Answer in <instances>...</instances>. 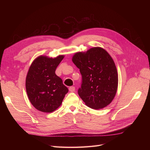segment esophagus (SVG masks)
<instances>
[{
  "label": "esophagus",
  "mask_w": 150,
  "mask_h": 150,
  "mask_svg": "<svg viewBox=\"0 0 150 150\" xmlns=\"http://www.w3.org/2000/svg\"><path fill=\"white\" fill-rule=\"evenodd\" d=\"M69 90L70 92H74L75 91V87L74 86H71V87H69Z\"/></svg>",
  "instance_id": "1"
}]
</instances>
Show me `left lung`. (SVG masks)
<instances>
[{
  "label": "left lung",
  "instance_id": "1",
  "mask_svg": "<svg viewBox=\"0 0 150 150\" xmlns=\"http://www.w3.org/2000/svg\"><path fill=\"white\" fill-rule=\"evenodd\" d=\"M72 61L79 69L82 84L78 94L85 104L100 110L114 99L118 85L115 63L109 53L100 47L74 54Z\"/></svg>",
  "mask_w": 150,
  "mask_h": 150
}]
</instances>
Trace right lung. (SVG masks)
I'll use <instances>...</instances> for the list:
<instances>
[{"label":"right lung","instance_id":"right-lung-1","mask_svg":"<svg viewBox=\"0 0 150 150\" xmlns=\"http://www.w3.org/2000/svg\"><path fill=\"white\" fill-rule=\"evenodd\" d=\"M64 57L39 56L32 62L25 79L28 98L33 106L43 112H52L59 107L68 89L55 71Z\"/></svg>","mask_w":150,"mask_h":150}]
</instances>
